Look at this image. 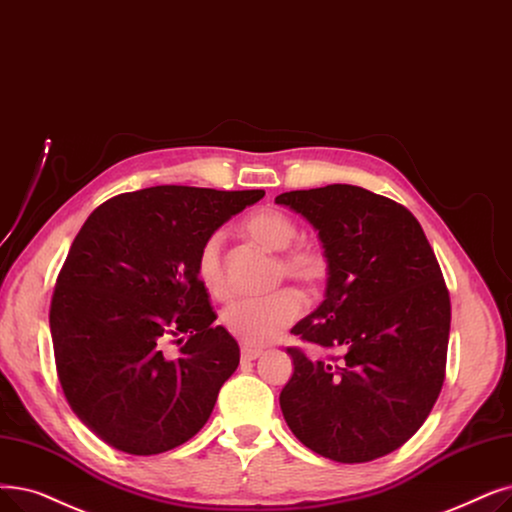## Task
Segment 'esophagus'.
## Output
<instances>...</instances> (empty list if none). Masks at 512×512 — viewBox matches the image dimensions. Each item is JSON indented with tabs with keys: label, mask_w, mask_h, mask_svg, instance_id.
<instances>
[{
	"label": "esophagus",
	"mask_w": 512,
	"mask_h": 512,
	"mask_svg": "<svg viewBox=\"0 0 512 512\" xmlns=\"http://www.w3.org/2000/svg\"><path fill=\"white\" fill-rule=\"evenodd\" d=\"M261 349H255V347H249V345H244L242 349H240V355H242V360H247V362H253V360H257V358H261Z\"/></svg>",
	"instance_id": "1"
}]
</instances>
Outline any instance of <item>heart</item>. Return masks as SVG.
<instances>
[{"mask_svg":"<svg viewBox=\"0 0 512 512\" xmlns=\"http://www.w3.org/2000/svg\"><path fill=\"white\" fill-rule=\"evenodd\" d=\"M244 232L259 247L270 253H282L278 259L276 276L293 278L309 288H316L328 274V261L316 244L297 240V224L278 209H263L244 221ZM224 232H213L196 259V274L205 291L215 299H228L230 284L224 270ZM303 295L295 288L263 299H242L228 305L221 314V324L232 337L249 347H263L280 339L303 311Z\"/></svg>","mask_w":512,"mask_h":512,"instance_id":"b5f03b06","label":"heart"}]
</instances>
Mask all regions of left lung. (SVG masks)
I'll return each mask as SVG.
<instances>
[{
  "mask_svg": "<svg viewBox=\"0 0 512 512\" xmlns=\"http://www.w3.org/2000/svg\"><path fill=\"white\" fill-rule=\"evenodd\" d=\"M276 205L314 226L328 261L324 301L291 332L341 353L288 349L286 425L324 458H381L420 429L446 376L452 314L435 253L406 207L360 186L284 192Z\"/></svg>",
  "mask_w": 512,
  "mask_h": 512,
  "instance_id": "left-lung-1",
  "label": "left lung"
}]
</instances>
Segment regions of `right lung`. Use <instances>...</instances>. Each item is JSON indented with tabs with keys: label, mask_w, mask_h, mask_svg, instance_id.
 <instances>
[{
	"label": "right lung",
	"mask_w": 512,
	"mask_h": 512,
	"mask_svg": "<svg viewBox=\"0 0 512 512\" xmlns=\"http://www.w3.org/2000/svg\"><path fill=\"white\" fill-rule=\"evenodd\" d=\"M263 194L144 188L110 198L75 236L50 307L54 358L66 402L108 446L152 456L205 427L240 349L213 324L196 259ZM167 342L185 345L171 356Z\"/></svg>",
	"instance_id": "1"
}]
</instances>
